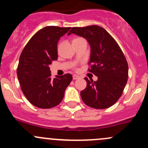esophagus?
<instances>
[{
  "mask_svg": "<svg viewBox=\"0 0 148 148\" xmlns=\"http://www.w3.org/2000/svg\"><path fill=\"white\" fill-rule=\"evenodd\" d=\"M79 79V76L76 75V74H74V75H73V79L76 80V79Z\"/></svg>",
  "mask_w": 148,
  "mask_h": 148,
  "instance_id": "34e87169",
  "label": "esophagus"
}]
</instances>
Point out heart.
I'll list each match as a JSON object with an SVG mask.
<instances>
[{
	"label": "heart",
	"mask_w": 148,
	"mask_h": 148,
	"mask_svg": "<svg viewBox=\"0 0 148 148\" xmlns=\"http://www.w3.org/2000/svg\"><path fill=\"white\" fill-rule=\"evenodd\" d=\"M78 38H74V39H78Z\"/></svg>",
	"instance_id": "heart-1"
}]
</instances>
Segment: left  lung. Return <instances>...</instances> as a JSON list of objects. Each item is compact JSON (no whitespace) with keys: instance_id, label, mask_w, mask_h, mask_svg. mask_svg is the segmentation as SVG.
Segmentation results:
<instances>
[{"instance_id":"left-lung-1","label":"left lung","mask_w":148,"mask_h":148,"mask_svg":"<svg viewBox=\"0 0 148 148\" xmlns=\"http://www.w3.org/2000/svg\"><path fill=\"white\" fill-rule=\"evenodd\" d=\"M74 34L86 38L91 48L88 69L98 77L96 82L85 77L86 87L80 95L83 102L95 109H106L115 104L123 92L128 78V64L115 40L99 26L74 27Z\"/></svg>"}]
</instances>
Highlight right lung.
Wrapping results in <instances>:
<instances>
[{
  "label": "right lung",
  "mask_w": 148,
  "mask_h": 148,
  "mask_svg": "<svg viewBox=\"0 0 148 148\" xmlns=\"http://www.w3.org/2000/svg\"><path fill=\"white\" fill-rule=\"evenodd\" d=\"M70 27L46 26L36 33L23 49L19 58L17 76L26 99L38 108L56 107L63 99L72 80L66 74L51 78L49 65L57 60V44Z\"/></svg>",
  "instance_id": "1"
}]
</instances>
